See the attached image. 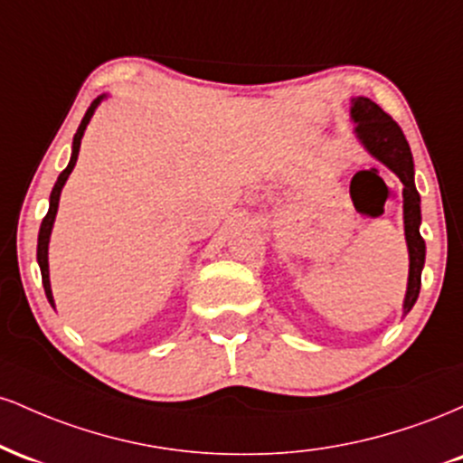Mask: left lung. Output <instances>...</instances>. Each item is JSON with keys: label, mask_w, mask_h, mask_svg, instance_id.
Masks as SVG:
<instances>
[{"label": "left lung", "mask_w": 463, "mask_h": 463, "mask_svg": "<svg viewBox=\"0 0 463 463\" xmlns=\"http://www.w3.org/2000/svg\"><path fill=\"white\" fill-rule=\"evenodd\" d=\"M350 119L354 121V137L365 152L379 163H383L390 172H394L402 183V222H405V241L409 252V279L405 300H402V316L411 311L420 294V279H422L427 246L420 237V194L413 183V156L409 143L402 135L401 126L390 115L368 98L350 99Z\"/></svg>", "instance_id": "1"}]
</instances>
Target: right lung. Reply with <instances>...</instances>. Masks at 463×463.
<instances>
[{
    "mask_svg": "<svg viewBox=\"0 0 463 463\" xmlns=\"http://www.w3.org/2000/svg\"><path fill=\"white\" fill-rule=\"evenodd\" d=\"M109 98V95H99V98H95L91 106H89V110L84 113L82 121H80L78 126V132L73 135V146H71V158H69V165L65 169H62V174L58 176L54 189H52L50 194V211H47V215L43 217V224H41V231H39V246H36V261H39V268H41V276H43V287H45V296L47 300H50V305L54 307V296H52V285H50V261H47V248H50V237H52V228H54V222H56V213H58V202H61V191L65 187L69 174L73 172V167H76V161H78V152H80V143H82V137H84V130H87L89 121H91V117L95 113V109H98L99 104L104 102V99Z\"/></svg>",
    "mask_w": 463,
    "mask_h": 463,
    "instance_id": "obj_1",
    "label": "right lung"
}]
</instances>
